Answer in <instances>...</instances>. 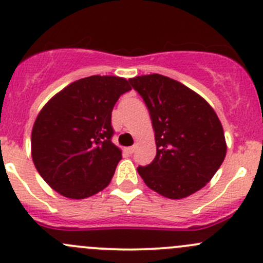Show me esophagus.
<instances>
[{"label": "esophagus", "mask_w": 263, "mask_h": 263, "mask_svg": "<svg viewBox=\"0 0 263 263\" xmlns=\"http://www.w3.org/2000/svg\"><path fill=\"white\" fill-rule=\"evenodd\" d=\"M134 151H135V147H128V148H126V152H128L129 154L134 153Z\"/></svg>", "instance_id": "1"}]
</instances>
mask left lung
I'll return each instance as SVG.
<instances>
[{
  "label": "left lung",
  "instance_id": "1",
  "mask_svg": "<svg viewBox=\"0 0 263 263\" xmlns=\"http://www.w3.org/2000/svg\"><path fill=\"white\" fill-rule=\"evenodd\" d=\"M149 111L157 154L138 167L145 185L178 200L204 187L223 163L227 143L215 111L200 95L166 76L129 80Z\"/></svg>",
  "mask_w": 263,
  "mask_h": 263
}]
</instances>
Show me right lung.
I'll list each match as a JSON object with an SVG mask.
<instances>
[{
  "label": "right lung",
  "instance_id": "obj_1",
  "mask_svg": "<svg viewBox=\"0 0 263 263\" xmlns=\"http://www.w3.org/2000/svg\"><path fill=\"white\" fill-rule=\"evenodd\" d=\"M132 87L125 78L91 76L67 86L44 105L31 132V157L53 190L86 199L111 181L121 159L111 142V112Z\"/></svg>",
  "mask_w": 263,
  "mask_h": 263
}]
</instances>
